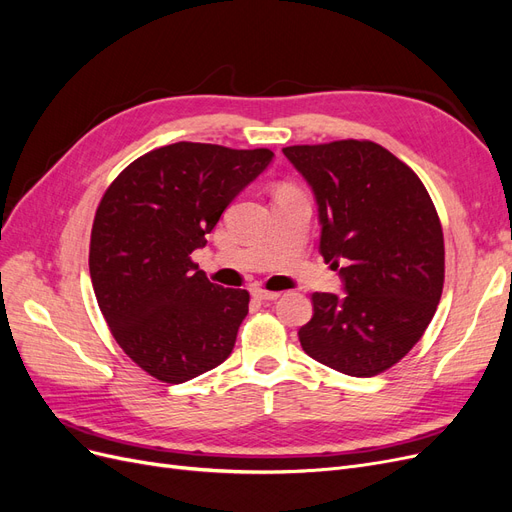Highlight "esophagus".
<instances>
[{"label": "esophagus", "instance_id": "1", "mask_svg": "<svg viewBox=\"0 0 512 512\" xmlns=\"http://www.w3.org/2000/svg\"><path fill=\"white\" fill-rule=\"evenodd\" d=\"M252 294H254L256 299H260V301H275V299H280V292L265 290V288H254Z\"/></svg>", "mask_w": 512, "mask_h": 512}]
</instances>
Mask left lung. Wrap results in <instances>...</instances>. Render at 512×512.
<instances>
[{"instance_id": "left-lung-1", "label": "left lung", "mask_w": 512, "mask_h": 512, "mask_svg": "<svg viewBox=\"0 0 512 512\" xmlns=\"http://www.w3.org/2000/svg\"><path fill=\"white\" fill-rule=\"evenodd\" d=\"M312 185L320 254L339 269L344 297L314 292L299 329L303 350L346 376L369 378L414 348L444 286L438 211L414 170L371 141L284 147Z\"/></svg>"}]
</instances>
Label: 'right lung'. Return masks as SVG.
I'll return each mask as SVG.
<instances>
[{
  "label": "right lung",
  "instance_id": "add662e5",
  "mask_svg": "<svg viewBox=\"0 0 512 512\" xmlns=\"http://www.w3.org/2000/svg\"><path fill=\"white\" fill-rule=\"evenodd\" d=\"M271 160V149L183 141L134 160L104 192L91 284L117 344L149 376L188 382L235 348L250 292L209 282L192 252Z\"/></svg>",
  "mask_w": 512,
  "mask_h": 512
}]
</instances>
